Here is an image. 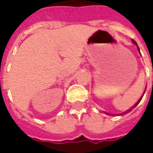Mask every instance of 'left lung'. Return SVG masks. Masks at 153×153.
Returning <instances> with one entry per match:
<instances>
[{
	"label": "left lung",
	"mask_w": 153,
	"mask_h": 153,
	"mask_svg": "<svg viewBox=\"0 0 153 153\" xmlns=\"http://www.w3.org/2000/svg\"><path fill=\"white\" fill-rule=\"evenodd\" d=\"M132 43H133L134 45H136V46H137V50H138V52L140 53V49H139V48H138V46H137V42H136V41H135L134 39H132ZM140 54H141V53H140ZM143 93H144V92H143ZM143 96H142V97H141V99H140V100H138V101L137 102V104H135V105H133V106H132V107H131L130 109H128V111H126V112H124V113H123L122 114H127V113H128L129 111H131V109H133V108H135V107H136V106L137 105V104H138V103H139V102L141 101V100H142V98H143ZM105 114H108V115H111V114H108V113H105Z\"/></svg>",
	"instance_id": "left-lung-1"
}]
</instances>
